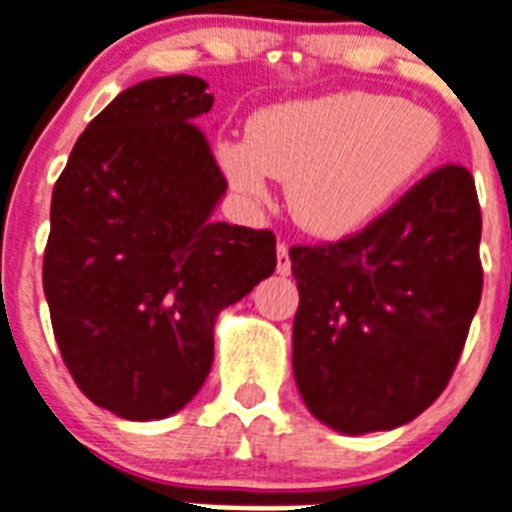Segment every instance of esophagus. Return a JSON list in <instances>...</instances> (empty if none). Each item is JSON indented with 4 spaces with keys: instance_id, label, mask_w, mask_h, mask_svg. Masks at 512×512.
I'll return each instance as SVG.
<instances>
[{
    "instance_id": "34e87169",
    "label": "esophagus",
    "mask_w": 512,
    "mask_h": 512,
    "mask_svg": "<svg viewBox=\"0 0 512 512\" xmlns=\"http://www.w3.org/2000/svg\"><path fill=\"white\" fill-rule=\"evenodd\" d=\"M276 270L281 276H289L292 273V260H289V247L284 242L276 247Z\"/></svg>"
}]
</instances>
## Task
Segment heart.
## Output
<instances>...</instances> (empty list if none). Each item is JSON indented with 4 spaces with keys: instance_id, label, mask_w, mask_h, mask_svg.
I'll return each mask as SVG.
<instances>
[{
    "instance_id": "1",
    "label": "heart",
    "mask_w": 512,
    "mask_h": 512,
    "mask_svg": "<svg viewBox=\"0 0 512 512\" xmlns=\"http://www.w3.org/2000/svg\"><path fill=\"white\" fill-rule=\"evenodd\" d=\"M442 147L426 107L373 91H334L257 110L244 141H223L218 162L236 191L265 197L286 181L299 226L323 239L355 234L384 213Z\"/></svg>"
}]
</instances>
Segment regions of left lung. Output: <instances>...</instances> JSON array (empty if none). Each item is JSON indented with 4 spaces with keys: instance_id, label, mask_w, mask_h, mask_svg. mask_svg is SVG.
Listing matches in <instances>:
<instances>
[{
    "instance_id": "left-lung-1",
    "label": "left lung",
    "mask_w": 512,
    "mask_h": 512,
    "mask_svg": "<svg viewBox=\"0 0 512 512\" xmlns=\"http://www.w3.org/2000/svg\"><path fill=\"white\" fill-rule=\"evenodd\" d=\"M473 176L444 165L334 244L292 247L294 381L342 434L397 429L444 392L481 302Z\"/></svg>"
}]
</instances>
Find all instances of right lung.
I'll use <instances>...</instances> for the list:
<instances>
[{
	"label": "right lung",
	"mask_w": 512,
	"mask_h": 512,
	"mask_svg": "<svg viewBox=\"0 0 512 512\" xmlns=\"http://www.w3.org/2000/svg\"><path fill=\"white\" fill-rule=\"evenodd\" d=\"M207 81L120 91L78 136L52 191L44 294L70 376L126 421H160L202 389L213 328L276 270L273 231L215 223L226 178L197 126Z\"/></svg>",
	"instance_id": "1"
}]
</instances>
